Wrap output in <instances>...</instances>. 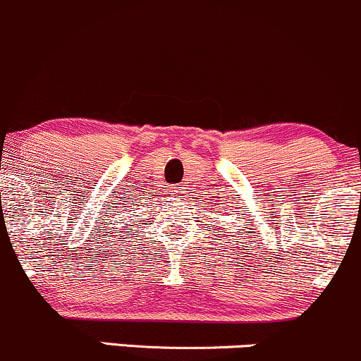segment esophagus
Wrapping results in <instances>:
<instances>
[{
    "mask_svg": "<svg viewBox=\"0 0 361 361\" xmlns=\"http://www.w3.org/2000/svg\"><path fill=\"white\" fill-rule=\"evenodd\" d=\"M172 192H173V194H180V192H184V188H182V184L173 185V188H172Z\"/></svg>",
    "mask_w": 361,
    "mask_h": 361,
    "instance_id": "1",
    "label": "esophagus"
}]
</instances>
